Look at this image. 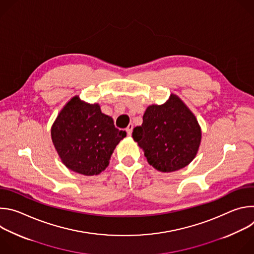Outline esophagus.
<instances>
[{
	"instance_id": "34e87169",
	"label": "esophagus",
	"mask_w": 254,
	"mask_h": 254,
	"mask_svg": "<svg viewBox=\"0 0 254 254\" xmlns=\"http://www.w3.org/2000/svg\"><path fill=\"white\" fill-rule=\"evenodd\" d=\"M126 130H127V132L128 135H131V132H132V125L129 124V125L127 126V127L126 128Z\"/></svg>"
}]
</instances>
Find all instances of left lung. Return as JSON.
<instances>
[{"mask_svg": "<svg viewBox=\"0 0 254 254\" xmlns=\"http://www.w3.org/2000/svg\"><path fill=\"white\" fill-rule=\"evenodd\" d=\"M132 137L151 166L170 173L185 168L194 160L202 131L190 108L171 93L165 103L147 107L142 124L133 128Z\"/></svg>", "mask_w": 254, "mask_h": 254, "instance_id": "left-lung-1", "label": "left lung"}]
</instances>
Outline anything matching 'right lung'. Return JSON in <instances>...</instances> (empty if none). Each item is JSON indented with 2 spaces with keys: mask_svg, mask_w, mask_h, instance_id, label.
Listing matches in <instances>:
<instances>
[{
  "mask_svg": "<svg viewBox=\"0 0 254 254\" xmlns=\"http://www.w3.org/2000/svg\"><path fill=\"white\" fill-rule=\"evenodd\" d=\"M126 136L111 117L101 113L98 103L85 102L77 95L64 105L51 127L52 142L63 165L84 176L104 171Z\"/></svg>",
  "mask_w": 254,
  "mask_h": 254,
  "instance_id": "right-lung-1",
  "label": "right lung"
}]
</instances>
